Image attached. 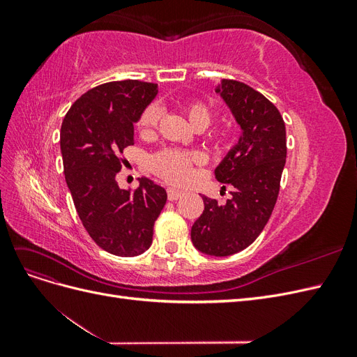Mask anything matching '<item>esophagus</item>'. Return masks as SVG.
<instances>
[{
  "label": "esophagus",
  "mask_w": 357,
  "mask_h": 357,
  "mask_svg": "<svg viewBox=\"0 0 357 357\" xmlns=\"http://www.w3.org/2000/svg\"><path fill=\"white\" fill-rule=\"evenodd\" d=\"M167 193H168V199L169 201H177L178 198L183 197V192H180L177 189H172V188H168Z\"/></svg>",
  "instance_id": "1"
}]
</instances>
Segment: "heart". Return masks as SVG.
Returning <instances> with one entry per match:
<instances>
[{
  "mask_svg": "<svg viewBox=\"0 0 357 357\" xmlns=\"http://www.w3.org/2000/svg\"><path fill=\"white\" fill-rule=\"evenodd\" d=\"M185 113L188 114L190 123L195 128H207L211 123V110L202 101H188L185 105ZM160 110L156 104H149L144 107L138 117L137 126L142 132H152L159 123ZM204 162V155L198 150H180V149H162L150 158V168L159 177L167 180L172 185H183L190 176L195 165Z\"/></svg>",
  "mask_w": 357,
  "mask_h": 357,
  "instance_id": "obj_1",
  "label": "heart"
}]
</instances>
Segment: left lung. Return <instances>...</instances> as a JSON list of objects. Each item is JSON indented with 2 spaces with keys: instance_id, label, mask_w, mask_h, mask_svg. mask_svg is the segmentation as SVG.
Wrapping results in <instances>:
<instances>
[{
  "instance_id": "1",
  "label": "left lung",
  "mask_w": 357,
  "mask_h": 357,
  "mask_svg": "<svg viewBox=\"0 0 357 357\" xmlns=\"http://www.w3.org/2000/svg\"><path fill=\"white\" fill-rule=\"evenodd\" d=\"M222 96L243 135L214 171L218 181L232 186V198L222 204L202 195L204 211L190 231L193 245L211 256L238 253L264 231L287 155L284 121L271 101L243 82L226 79Z\"/></svg>"
}]
</instances>
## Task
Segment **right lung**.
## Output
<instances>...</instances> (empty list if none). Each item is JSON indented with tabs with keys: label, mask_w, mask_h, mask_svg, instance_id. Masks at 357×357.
<instances>
[{
	"label": "right lung",
	"mask_w": 357,
	"mask_h": 357,
	"mask_svg": "<svg viewBox=\"0 0 357 357\" xmlns=\"http://www.w3.org/2000/svg\"><path fill=\"white\" fill-rule=\"evenodd\" d=\"M156 93V83H102L71 105L61 126L63 174L74 207L91 238L116 256L147 250L167 202L165 189L147 177L134 190L116 181L126 160L123 150L134 144V123Z\"/></svg>",
	"instance_id": "obj_1"
}]
</instances>
